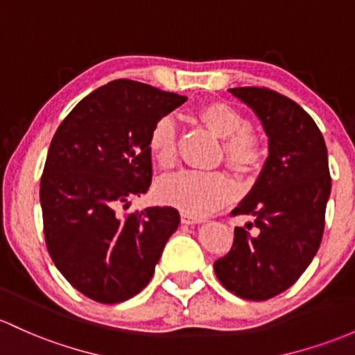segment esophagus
Masks as SVG:
<instances>
[{
  "instance_id": "34e87169",
  "label": "esophagus",
  "mask_w": 355,
  "mask_h": 355,
  "mask_svg": "<svg viewBox=\"0 0 355 355\" xmlns=\"http://www.w3.org/2000/svg\"><path fill=\"white\" fill-rule=\"evenodd\" d=\"M181 222L184 223V225H196V223H203L205 220L194 218V216H189V215H186V213H182V215H181Z\"/></svg>"
}]
</instances>
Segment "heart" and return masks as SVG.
Wrapping results in <instances>:
<instances>
[{
    "mask_svg": "<svg viewBox=\"0 0 355 355\" xmlns=\"http://www.w3.org/2000/svg\"><path fill=\"white\" fill-rule=\"evenodd\" d=\"M201 123L218 139H225L223 154L228 166L240 174L254 173L262 162L261 140L247 130V120L239 110L223 101H213L198 112ZM148 152L162 167L176 161V127L171 118H161L148 133ZM234 184L222 173L179 171L159 179L155 196L164 205L189 216H205L234 198Z\"/></svg>",
    "mask_w": 355,
    "mask_h": 355,
    "instance_id": "b5f03b06",
    "label": "heart"
}]
</instances>
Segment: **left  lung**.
Returning <instances> with one entry per match:
<instances>
[{"label": "left lung", "mask_w": 355, "mask_h": 355, "mask_svg": "<svg viewBox=\"0 0 355 355\" xmlns=\"http://www.w3.org/2000/svg\"><path fill=\"white\" fill-rule=\"evenodd\" d=\"M268 135L269 155L252 189L234 209L250 215L257 232L235 228L232 250L215 262L225 288L240 298L262 301L286 291L313 261L331 179L325 140L300 105L266 87H232Z\"/></svg>", "instance_id": "left-lung-1"}]
</instances>
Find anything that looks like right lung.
Instances as JSON below:
<instances>
[{"label": "right lung", "instance_id": "1", "mask_svg": "<svg viewBox=\"0 0 355 355\" xmlns=\"http://www.w3.org/2000/svg\"><path fill=\"white\" fill-rule=\"evenodd\" d=\"M186 100L118 79L87 94L57 128L40 181L45 242L55 268L87 298L112 304L142 291L178 230L173 207L125 218L116 208L147 193L148 133Z\"/></svg>", "mask_w": 355, "mask_h": 355}]
</instances>
